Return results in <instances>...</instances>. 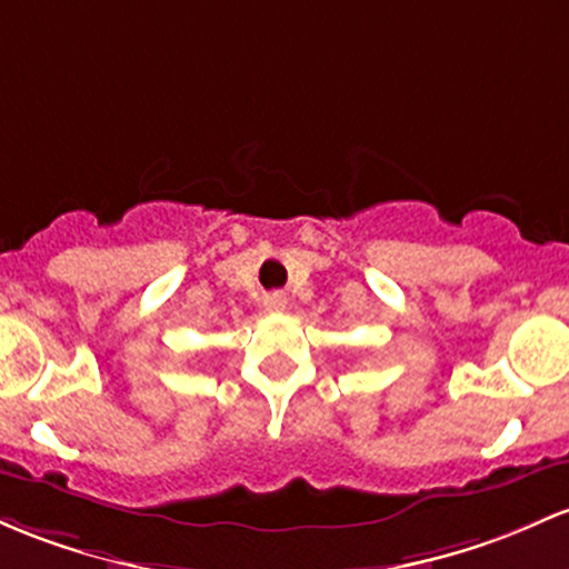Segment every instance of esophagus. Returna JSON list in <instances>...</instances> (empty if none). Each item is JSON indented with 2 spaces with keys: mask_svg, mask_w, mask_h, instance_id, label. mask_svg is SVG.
<instances>
[{
  "mask_svg": "<svg viewBox=\"0 0 569 569\" xmlns=\"http://www.w3.org/2000/svg\"><path fill=\"white\" fill-rule=\"evenodd\" d=\"M264 308L270 310V313H283V310H286V297L283 295H267L264 297Z\"/></svg>",
  "mask_w": 569,
  "mask_h": 569,
  "instance_id": "1",
  "label": "esophagus"
}]
</instances>
